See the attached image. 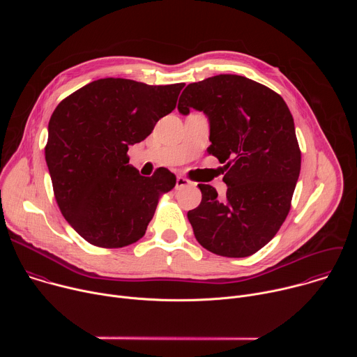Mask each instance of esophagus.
<instances>
[{"instance_id":"obj_1","label":"esophagus","mask_w":357,"mask_h":357,"mask_svg":"<svg viewBox=\"0 0 357 357\" xmlns=\"http://www.w3.org/2000/svg\"><path fill=\"white\" fill-rule=\"evenodd\" d=\"M189 185H190V181H189V179H186V178H183V176H178V178H176V185H175L176 189H182V188L189 186Z\"/></svg>"}]
</instances>
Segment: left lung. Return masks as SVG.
Here are the masks:
<instances>
[{
	"label": "left lung",
	"mask_w": 357,
	"mask_h": 357,
	"mask_svg": "<svg viewBox=\"0 0 357 357\" xmlns=\"http://www.w3.org/2000/svg\"><path fill=\"white\" fill-rule=\"evenodd\" d=\"M209 120L208 152L226 164L225 199L199 183L200 205L188 212L196 240L223 257H248L280 230L301 171L294 119L271 89L237 75H218L185 87L178 110Z\"/></svg>",
	"instance_id": "left-lung-1"
}]
</instances>
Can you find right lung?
<instances>
[{
	"instance_id": "obj_1",
	"label": "right lung",
	"mask_w": 357,
	"mask_h": 357,
	"mask_svg": "<svg viewBox=\"0 0 357 357\" xmlns=\"http://www.w3.org/2000/svg\"><path fill=\"white\" fill-rule=\"evenodd\" d=\"M183 86L98 79L55 109L46 165L62 215L90 244L117 248L139 240L160 197L175 186V175L165 168L139 175L128 165L127 151L176 107Z\"/></svg>"
}]
</instances>
